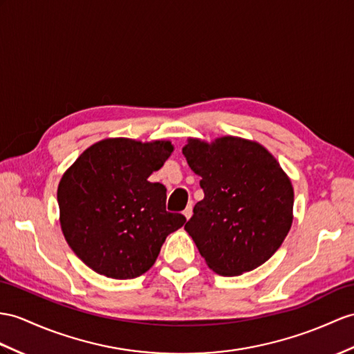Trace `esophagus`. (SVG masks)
<instances>
[{
	"instance_id": "esophagus-1",
	"label": "esophagus",
	"mask_w": 354,
	"mask_h": 354,
	"mask_svg": "<svg viewBox=\"0 0 354 354\" xmlns=\"http://www.w3.org/2000/svg\"><path fill=\"white\" fill-rule=\"evenodd\" d=\"M192 204H189L186 209H185V212H183V214L186 216V219H191V216H192Z\"/></svg>"
}]
</instances>
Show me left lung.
Returning <instances> with one entry per match:
<instances>
[{
  "label": "left lung",
  "instance_id": "1",
  "mask_svg": "<svg viewBox=\"0 0 354 354\" xmlns=\"http://www.w3.org/2000/svg\"><path fill=\"white\" fill-rule=\"evenodd\" d=\"M183 154L204 192L185 230L205 263L222 277L266 263L292 222L295 192L279 162L263 145L234 136L189 140Z\"/></svg>",
  "mask_w": 354,
  "mask_h": 354
}]
</instances>
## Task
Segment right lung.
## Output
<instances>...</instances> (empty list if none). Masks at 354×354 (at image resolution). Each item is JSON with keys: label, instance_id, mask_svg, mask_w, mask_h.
<instances>
[{"label": "right lung", "instance_id": "right-lung-1", "mask_svg": "<svg viewBox=\"0 0 354 354\" xmlns=\"http://www.w3.org/2000/svg\"><path fill=\"white\" fill-rule=\"evenodd\" d=\"M168 141L103 140L85 150L58 185L59 223L72 251L108 278L133 279L156 261L182 213L167 212V189L149 177L171 156Z\"/></svg>", "mask_w": 354, "mask_h": 354}]
</instances>
